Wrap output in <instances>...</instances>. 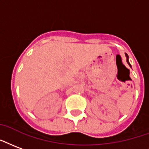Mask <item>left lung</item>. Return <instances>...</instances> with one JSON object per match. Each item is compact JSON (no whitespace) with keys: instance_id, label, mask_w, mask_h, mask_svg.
I'll use <instances>...</instances> for the list:
<instances>
[{"instance_id":"8db88e82","label":"left lung","mask_w":149,"mask_h":149,"mask_svg":"<svg viewBox=\"0 0 149 149\" xmlns=\"http://www.w3.org/2000/svg\"><path fill=\"white\" fill-rule=\"evenodd\" d=\"M125 57H126V61H127V63L129 64V65H130L131 67V65H130V62H129V56H128L127 54H125Z\"/></svg>"}]
</instances>
